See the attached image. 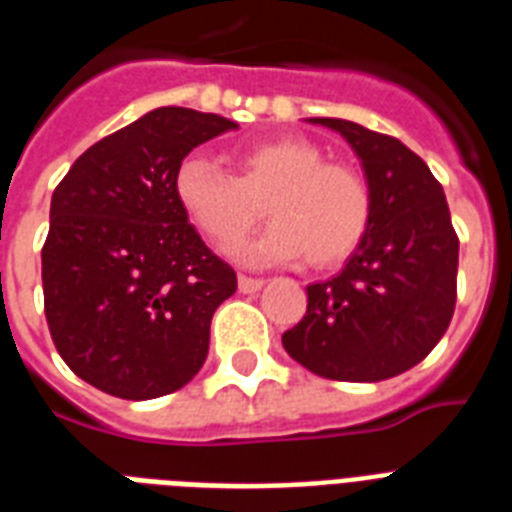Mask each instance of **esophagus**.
Wrapping results in <instances>:
<instances>
[{
  "label": "esophagus",
  "instance_id": "34e87169",
  "mask_svg": "<svg viewBox=\"0 0 512 512\" xmlns=\"http://www.w3.org/2000/svg\"><path fill=\"white\" fill-rule=\"evenodd\" d=\"M263 284V279H252V276H244V273L239 276V292H244V295H252V292H257Z\"/></svg>",
  "mask_w": 512,
  "mask_h": 512
}]
</instances>
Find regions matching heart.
I'll use <instances>...</instances> for the list:
<instances>
[{
  "label": "heart",
  "instance_id": "b5f03b06",
  "mask_svg": "<svg viewBox=\"0 0 512 512\" xmlns=\"http://www.w3.org/2000/svg\"><path fill=\"white\" fill-rule=\"evenodd\" d=\"M236 175L201 154L177 164L175 199L196 231L217 247L257 223H273L241 244L247 263H287L305 255L316 271L345 263L372 228L374 196L361 170L329 162L313 140L271 138L233 151Z\"/></svg>",
  "mask_w": 512,
  "mask_h": 512
}]
</instances>
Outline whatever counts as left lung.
<instances>
[{
    "instance_id": "obj_1",
    "label": "left lung",
    "mask_w": 512,
    "mask_h": 512,
    "mask_svg": "<svg viewBox=\"0 0 512 512\" xmlns=\"http://www.w3.org/2000/svg\"><path fill=\"white\" fill-rule=\"evenodd\" d=\"M311 122L340 132L358 154L374 217L335 279L308 287V311L281 342L327 380H388L420 364L449 329L460 239L444 188L401 140L345 119Z\"/></svg>"
}]
</instances>
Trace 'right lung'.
I'll list each match as a JSON object with an SVG mask.
<instances>
[{
	"mask_svg": "<svg viewBox=\"0 0 512 512\" xmlns=\"http://www.w3.org/2000/svg\"><path fill=\"white\" fill-rule=\"evenodd\" d=\"M236 122L164 106L98 140L52 193L44 316L68 369L127 401L175 393L199 372L209 321L236 273L175 199L177 164Z\"/></svg>",
	"mask_w": 512,
	"mask_h": 512,
	"instance_id": "right-lung-1",
	"label": "right lung"
}]
</instances>
